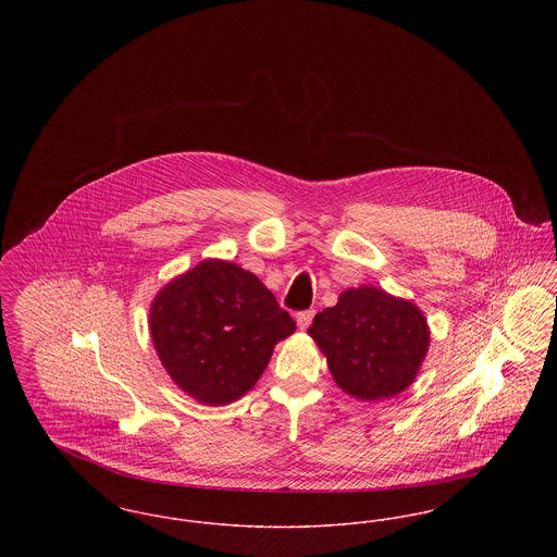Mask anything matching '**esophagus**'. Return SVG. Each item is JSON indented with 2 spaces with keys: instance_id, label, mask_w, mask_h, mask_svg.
<instances>
[{
  "instance_id": "esophagus-1",
  "label": "esophagus",
  "mask_w": 557,
  "mask_h": 557,
  "mask_svg": "<svg viewBox=\"0 0 557 557\" xmlns=\"http://www.w3.org/2000/svg\"><path fill=\"white\" fill-rule=\"evenodd\" d=\"M313 315H315V311H300V313H296V325L300 327V330H307L309 325H311V321H313Z\"/></svg>"
}]
</instances>
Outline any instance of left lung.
Masks as SVG:
<instances>
[{"mask_svg":"<svg viewBox=\"0 0 557 557\" xmlns=\"http://www.w3.org/2000/svg\"><path fill=\"white\" fill-rule=\"evenodd\" d=\"M334 382L350 397L382 400L403 393L430 346L424 313L405 298L361 286L341 294L309 327Z\"/></svg>","mask_w":557,"mask_h":557,"instance_id":"1","label":"left lung"}]
</instances>
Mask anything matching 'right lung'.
I'll use <instances>...</instances> for the list:
<instances>
[{
    "mask_svg": "<svg viewBox=\"0 0 557 557\" xmlns=\"http://www.w3.org/2000/svg\"><path fill=\"white\" fill-rule=\"evenodd\" d=\"M296 323L263 282L207 259L169 282L150 307V332L173 382L205 405H227L263 375Z\"/></svg>",
    "mask_w": 557,
    "mask_h": 557,
    "instance_id": "right-lung-1",
    "label": "right lung"
}]
</instances>
